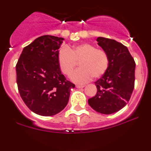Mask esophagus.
<instances>
[{
    "label": "esophagus",
    "mask_w": 151,
    "mask_h": 151,
    "mask_svg": "<svg viewBox=\"0 0 151 151\" xmlns=\"http://www.w3.org/2000/svg\"><path fill=\"white\" fill-rule=\"evenodd\" d=\"M76 87H77V88H82L84 87V86H83V85H76Z\"/></svg>",
    "instance_id": "34e87169"
}]
</instances>
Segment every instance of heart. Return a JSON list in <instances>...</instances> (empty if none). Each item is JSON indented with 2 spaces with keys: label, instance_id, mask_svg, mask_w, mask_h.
Masks as SVG:
<instances>
[{
  "label": "heart",
  "instance_id": "1",
  "mask_svg": "<svg viewBox=\"0 0 151 151\" xmlns=\"http://www.w3.org/2000/svg\"><path fill=\"white\" fill-rule=\"evenodd\" d=\"M58 60L62 72L70 75L77 65L80 62V69L71 75L70 79L76 83H85L93 77L99 79L108 70L109 58L107 52L89 43H82L72 48L63 47L58 52Z\"/></svg>",
  "mask_w": 151,
  "mask_h": 151
}]
</instances>
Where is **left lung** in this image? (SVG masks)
<instances>
[{"instance_id": "1", "label": "left lung", "mask_w": 151, "mask_h": 151, "mask_svg": "<svg viewBox=\"0 0 151 151\" xmlns=\"http://www.w3.org/2000/svg\"><path fill=\"white\" fill-rule=\"evenodd\" d=\"M98 45L108 54L105 73L95 82L96 96L88 100L94 110L110 115L120 110L129 101L134 87L136 64L128 48L115 40L98 37Z\"/></svg>"}]
</instances>
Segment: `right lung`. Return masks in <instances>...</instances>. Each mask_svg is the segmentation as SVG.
Masks as SVG:
<instances>
[{"label":"right lung","instance_id":"right-lung-1","mask_svg":"<svg viewBox=\"0 0 151 151\" xmlns=\"http://www.w3.org/2000/svg\"><path fill=\"white\" fill-rule=\"evenodd\" d=\"M64 39L45 35L24 47L16 65L17 83L23 101L34 113L52 116L68 105L75 87L62 74L58 60Z\"/></svg>","mask_w":151,"mask_h":151}]
</instances>
